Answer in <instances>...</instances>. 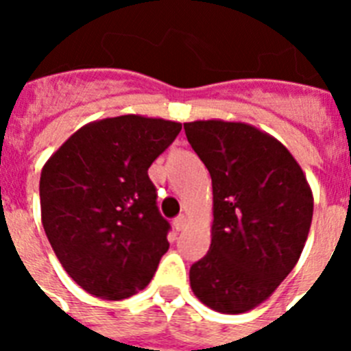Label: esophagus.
<instances>
[{
  "instance_id": "obj_1",
  "label": "esophagus",
  "mask_w": 351,
  "mask_h": 351,
  "mask_svg": "<svg viewBox=\"0 0 351 351\" xmlns=\"http://www.w3.org/2000/svg\"><path fill=\"white\" fill-rule=\"evenodd\" d=\"M184 226H186V218H184V216H182V214H181V216H178V218H176V219H173V228H176V230H182V228H184Z\"/></svg>"
}]
</instances>
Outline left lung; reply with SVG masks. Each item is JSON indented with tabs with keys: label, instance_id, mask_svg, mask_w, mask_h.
Returning a JSON list of instances; mask_svg holds the SVG:
<instances>
[{
	"label": "left lung",
	"instance_id": "left-lung-1",
	"mask_svg": "<svg viewBox=\"0 0 351 351\" xmlns=\"http://www.w3.org/2000/svg\"><path fill=\"white\" fill-rule=\"evenodd\" d=\"M184 132L213 179V239L191 265V290L214 311H250L295 267L313 219L311 188L290 151L255 126L193 121Z\"/></svg>",
	"mask_w": 351,
	"mask_h": 351
}]
</instances>
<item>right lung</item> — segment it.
<instances>
[{"instance_id":"right-lung-1","label":"right lung","mask_w":351,"mask_h":351,"mask_svg":"<svg viewBox=\"0 0 351 351\" xmlns=\"http://www.w3.org/2000/svg\"><path fill=\"white\" fill-rule=\"evenodd\" d=\"M181 128L133 114L107 117L77 130L43 165V230L68 276L91 295L126 299L153 280L170 223L147 169Z\"/></svg>"}]
</instances>
